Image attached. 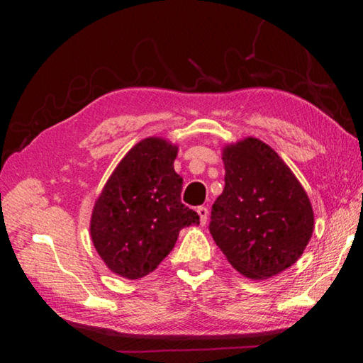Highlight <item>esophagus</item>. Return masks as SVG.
<instances>
[{"instance_id": "esophagus-1", "label": "esophagus", "mask_w": 363, "mask_h": 363, "mask_svg": "<svg viewBox=\"0 0 363 363\" xmlns=\"http://www.w3.org/2000/svg\"><path fill=\"white\" fill-rule=\"evenodd\" d=\"M196 213H199V216H200L201 225H205L206 220H208V208L206 206H199V208H196Z\"/></svg>"}]
</instances>
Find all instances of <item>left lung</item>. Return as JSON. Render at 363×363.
Segmentation results:
<instances>
[{"label":"left lung","instance_id":"1","mask_svg":"<svg viewBox=\"0 0 363 363\" xmlns=\"http://www.w3.org/2000/svg\"><path fill=\"white\" fill-rule=\"evenodd\" d=\"M225 186L211 208L210 233L245 277L264 280L293 266L314 230V211L296 176L255 138L227 145Z\"/></svg>","mask_w":363,"mask_h":363}]
</instances>
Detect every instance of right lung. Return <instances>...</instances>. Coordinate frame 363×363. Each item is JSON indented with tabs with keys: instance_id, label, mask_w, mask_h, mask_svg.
Segmentation results:
<instances>
[{
	"instance_id": "add662e5",
	"label": "right lung",
	"mask_w": 363,
	"mask_h": 363,
	"mask_svg": "<svg viewBox=\"0 0 363 363\" xmlns=\"http://www.w3.org/2000/svg\"><path fill=\"white\" fill-rule=\"evenodd\" d=\"M177 147L147 138L126 153L97 199L91 238L112 272L136 280L158 267L181 229L200 218L181 201Z\"/></svg>"
}]
</instances>
